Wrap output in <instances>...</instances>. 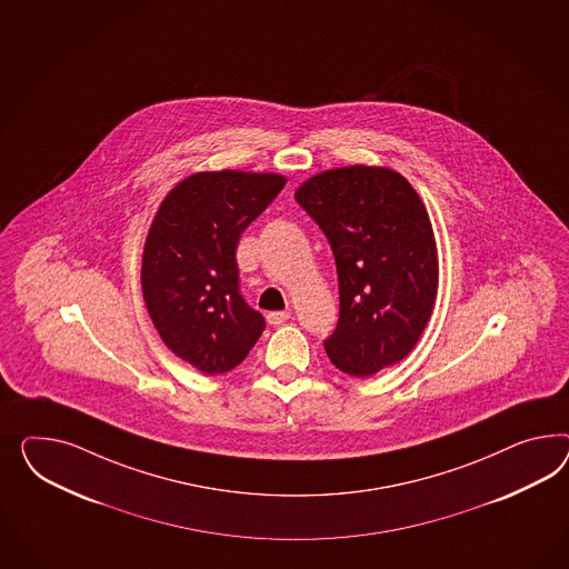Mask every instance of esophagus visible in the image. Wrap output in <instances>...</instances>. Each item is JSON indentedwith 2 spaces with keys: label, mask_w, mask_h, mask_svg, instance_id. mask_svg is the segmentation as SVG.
<instances>
[{
  "label": "esophagus",
  "mask_w": 569,
  "mask_h": 569,
  "mask_svg": "<svg viewBox=\"0 0 569 569\" xmlns=\"http://www.w3.org/2000/svg\"><path fill=\"white\" fill-rule=\"evenodd\" d=\"M290 319V310H281V312H269L267 315V323L281 325Z\"/></svg>",
  "instance_id": "obj_1"
}]
</instances>
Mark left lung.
Masks as SVG:
<instances>
[{
    "mask_svg": "<svg viewBox=\"0 0 569 569\" xmlns=\"http://www.w3.org/2000/svg\"><path fill=\"white\" fill-rule=\"evenodd\" d=\"M325 231L339 281V321L325 352L341 372L370 377L412 352L439 290L429 211L396 169L346 166L298 186Z\"/></svg>",
    "mask_w": 569,
    "mask_h": 569,
    "instance_id": "obj_1",
    "label": "left lung"
}]
</instances>
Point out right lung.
I'll return each mask as SVG.
<instances>
[{
  "instance_id": "obj_1",
  "label": "right lung",
  "mask_w": 569,
  "mask_h": 569,
  "mask_svg": "<svg viewBox=\"0 0 569 569\" xmlns=\"http://www.w3.org/2000/svg\"><path fill=\"white\" fill-rule=\"evenodd\" d=\"M288 178L269 171H197L161 200L144 240L142 298L163 343L204 375L244 360L264 319L238 288L236 248Z\"/></svg>"
}]
</instances>
